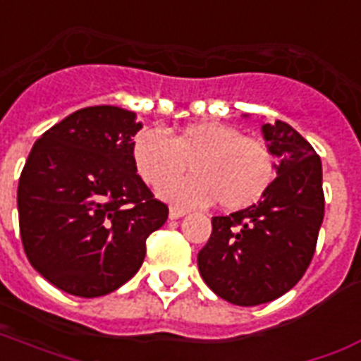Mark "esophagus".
Masks as SVG:
<instances>
[{
    "label": "esophagus",
    "mask_w": 361,
    "mask_h": 361,
    "mask_svg": "<svg viewBox=\"0 0 361 361\" xmlns=\"http://www.w3.org/2000/svg\"><path fill=\"white\" fill-rule=\"evenodd\" d=\"M184 214H186V211H184V209H177V207H171V209H169V219L171 220L183 219Z\"/></svg>",
    "instance_id": "obj_1"
}]
</instances>
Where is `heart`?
<instances>
[{
  "label": "heart",
  "instance_id": "b5f03b06",
  "mask_svg": "<svg viewBox=\"0 0 361 361\" xmlns=\"http://www.w3.org/2000/svg\"><path fill=\"white\" fill-rule=\"evenodd\" d=\"M195 175L170 181L188 166ZM131 161L139 177L158 186L178 207H207L220 200L228 211L258 203L275 178V158L267 145L243 137L233 126L203 122L169 137L160 128H142L131 141Z\"/></svg>",
  "mask_w": 361,
  "mask_h": 361
}]
</instances>
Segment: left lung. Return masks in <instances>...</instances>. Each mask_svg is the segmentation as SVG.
<instances>
[{"label": "left lung", "mask_w": 361, "mask_h": 361, "mask_svg": "<svg viewBox=\"0 0 361 361\" xmlns=\"http://www.w3.org/2000/svg\"><path fill=\"white\" fill-rule=\"evenodd\" d=\"M276 178L254 205L212 216V233L197 254L203 281L233 305L281 298L311 264L324 220L322 161L286 122L262 124Z\"/></svg>", "instance_id": "8db88e82"}]
</instances>
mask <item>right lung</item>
Instances as JSON below:
<instances>
[{
  "mask_svg": "<svg viewBox=\"0 0 361 361\" xmlns=\"http://www.w3.org/2000/svg\"><path fill=\"white\" fill-rule=\"evenodd\" d=\"M141 128L126 109L86 107L44 131L27 156L16 194L22 245L33 269L67 294L114 292L166 224L169 209L131 161Z\"/></svg>",
  "mask_w": 361,
  "mask_h": 361,
  "instance_id": "right-lung-1",
  "label": "right lung"
}]
</instances>
